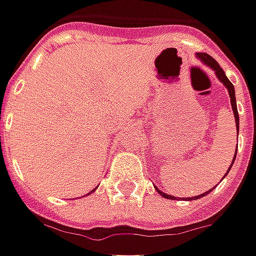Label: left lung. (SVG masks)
Returning a JSON list of instances; mask_svg holds the SVG:
<instances>
[{"label":"left lung","instance_id":"left-lung-1","mask_svg":"<svg viewBox=\"0 0 256 256\" xmlns=\"http://www.w3.org/2000/svg\"><path fill=\"white\" fill-rule=\"evenodd\" d=\"M198 58H200V62H205L206 66H209L212 70H215L218 78H219L222 83L225 84V87L228 88L229 97H230V104H232L234 116H235V123H236V128H238V132H239V114H238V108H236V98H235V88H234V84L229 82V78L226 77V76H225V72L220 68V66L218 64L216 60H215V58H212L209 54H206V52H199V54H198ZM235 158H236V153H235V156H234V159H232V163H230V166H229L228 172L230 170V168H232V164H234V162H235ZM156 190H158V192H159V194H160L163 198H166V199H172V200H176V198H174V196H172V194H163V192H162V190H159L158 188H156ZM210 192H212V189H210V190H208V192H205V194L194 196V198H190V199H192V200H196V199H199V198H202V196H205V194H210ZM188 199H189V198H188ZM190 199H189V200H190Z\"/></svg>","mask_w":256,"mask_h":256}]
</instances>
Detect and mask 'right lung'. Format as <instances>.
Segmentation results:
<instances>
[{
  "label": "right lung",
  "instance_id": "add662e5",
  "mask_svg": "<svg viewBox=\"0 0 256 256\" xmlns=\"http://www.w3.org/2000/svg\"><path fill=\"white\" fill-rule=\"evenodd\" d=\"M93 190H94V189H93Z\"/></svg>",
  "mask_w": 256,
  "mask_h": 256
}]
</instances>
